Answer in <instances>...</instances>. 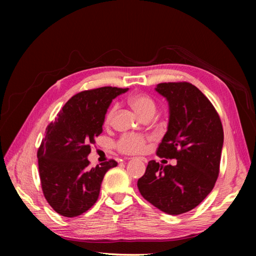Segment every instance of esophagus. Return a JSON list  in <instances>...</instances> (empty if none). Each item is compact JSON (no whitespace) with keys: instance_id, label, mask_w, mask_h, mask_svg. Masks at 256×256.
Listing matches in <instances>:
<instances>
[{"instance_id":"1","label":"esophagus","mask_w":256,"mask_h":256,"mask_svg":"<svg viewBox=\"0 0 256 256\" xmlns=\"http://www.w3.org/2000/svg\"><path fill=\"white\" fill-rule=\"evenodd\" d=\"M140 160H142L143 162H145V164L147 162V159H146V158H144V157H141V158H140Z\"/></svg>"}]
</instances>
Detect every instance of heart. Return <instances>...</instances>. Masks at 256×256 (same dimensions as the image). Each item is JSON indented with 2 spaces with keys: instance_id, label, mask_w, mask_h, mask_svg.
Listing matches in <instances>:
<instances>
[{
  "instance_id": "obj_1",
  "label": "heart",
  "mask_w": 256,
  "mask_h": 256,
  "mask_svg": "<svg viewBox=\"0 0 256 256\" xmlns=\"http://www.w3.org/2000/svg\"><path fill=\"white\" fill-rule=\"evenodd\" d=\"M129 102L132 106L136 112L144 118L147 114H154L157 110V104L154 100L146 94H134L129 97ZM118 110V104H113L104 115V122L109 124ZM150 138L140 134H125L116 143L118 150L124 154H141L146 150V144Z\"/></svg>"
}]
</instances>
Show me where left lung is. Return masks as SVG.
Wrapping results in <instances>:
<instances>
[{
	"label": "left lung",
	"mask_w": 256,
	"mask_h": 256,
	"mask_svg": "<svg viewBox=\"0 0 256 256\" xmlns=\"http://www.w3.org/2000/svg\"><path fill=\"white\" fill-rule=\"evenodd\" d=\"M156 90L170 106L168 131L157 156L176 166L150 160L138 178L141 196L168 214L196 208L212 192L220 172L223 127L209 99L189 82L159 83Z\"/></svg>",
	"instance_id": "8db88e82"
}]
</instances>
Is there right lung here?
Segmentation results:
<instances>
[{"mask_svg": "<svg viewBox=\"0 0 256 256\" xmlns=\"http://www.w3.org/2000/svg\"><path fill=\"white\" fill-rule=\"evenodd\" d=\"M128 88L104 86L72 96L46 128L37 150L44 196L58 214L72 218L96 203L113 159L90 168V145L102 132L104 115L112 100Z\"/></svg>", "mask_w": 256, "mask_h": 256, "instance_id": "add662e5", "label": "right lung"}]
</instances>
